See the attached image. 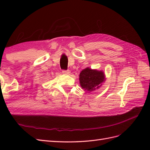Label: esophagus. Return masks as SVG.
<instances>
[{
  "mask_svg": "<svg viewBox=\"0 0 150 150\" xmlns=\"http://www.w3.org/2000/svg\"><path fill=\"white\" fill-rule=\"evenodd\" d=\"M62 73H64V74H66V75H68L69 73H70V71L69 70H62Z\"/></svg>",
  "mask_w": 150,
  "mask_h": 150,
  "instance_id": "1",
  "label": "esophagus"
}]
</instances>
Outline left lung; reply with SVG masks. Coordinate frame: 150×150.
Wrapping results in <instances>:
<instances>
[{
  "instance_id": "1",
  "label": "left lung",
  "mask_w": 150,
  "mask_h": 150,
  "mask_svg": "<svg viewBox=\"0 0 150 150\" xmlns=\"http://www.w3.org/2000/svg\"><path fill=\"white\" fill-rule=\"evenodd\" d=\"M105 81V75L103 71L97 69L85 68L80 73L79 81L81 86L84 90L94 91L100 88L102 83Z\"/></svg>"
}]
</instances>
